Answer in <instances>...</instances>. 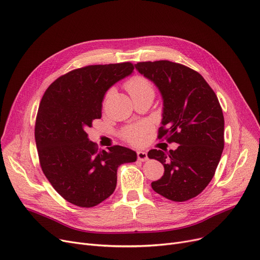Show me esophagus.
Here are the masks:
<instances>
[{
    "mask_svg": "<svg viewBox=\"0 0 260 260\" xmlns=\"http://www.w3.org/2000/svg\"><path fill=\"white\" fill-rule=\"evenodd\" d=\"M137 158H138V160H140V161H146V160L148 159L147 153H146V152H143V151H138V152H137Z\"/></svg>",
    "mask_w": 260,
    "mask_h": 260,
    "instance_id": "1",
    "label": "esophagus"
}]
</instances>
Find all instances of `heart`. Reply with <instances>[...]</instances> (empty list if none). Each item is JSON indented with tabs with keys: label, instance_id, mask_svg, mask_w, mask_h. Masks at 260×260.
<instances>
[{
	"label": "heart",
	"instance_id": "obj_1",
	"mask_svg": "<svg viewBox=\"0 0 260 260\" xmlns=\"http://www.w3.org/2000/svg\"><path fill=\"white\" fill-rule=\"evenodd\" d=\"M125 88L128 91V93L131 94L132 98L135 97V95L142 94V93H154V87H153L152 82L143 76H135L132 79H129L125 83ZM111 93H112V91H108L105 94L103 104L106 103ZM144 132H145L144 126L129 127L122 133V137L129 143L138 144L141 142V140L143 138Z\"/></svg>",
	"mask_w": 260,
	"mask_h": 260
}]
</instances>
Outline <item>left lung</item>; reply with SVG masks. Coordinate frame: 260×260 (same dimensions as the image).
I'll return each mask as SVG.
<instances>
[{
  "label": "left lung",
  "instance_id": "left-lung-1",
  "mask_svg": "<svg viewBox=\"0 0 260 260\" xmlns=\"http://www.w3.org/2000/svg\"><path fill=\"white\" fill-rule=\"evenodd\" d=\"M136 70L153 81L163 99L158 139L179 146L173 151L151 149L147 156L165 167L152 182L156 193L183 202L199 195L215 175L224 147V118L214 90L187 66L161 60L139 62Z\"/></svg>",
  "mask_w": 260,
  "mask_h": 260
}]
</instances>
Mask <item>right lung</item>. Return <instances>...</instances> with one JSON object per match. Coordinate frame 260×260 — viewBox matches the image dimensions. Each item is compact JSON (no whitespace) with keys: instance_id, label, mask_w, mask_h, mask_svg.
<instances>
[{"instance_id":"right-lung-1","label":"right lung","mask_w":260,"mask_h":260,"mask_svg":"<svg viewBox=\"0 0 260 260\" xmlns=\"http://www.w3.org/2000/svg\"><path fill=\"white\" fill-rule=\"evenodd\" d=\"M133 71L131 62L77 68L53 81L40 102L35 138L41 169L77 207L92 208L108 198L116 188L118 167L137 160L124 146L99 151L86 134L101 118L107 89Z\"/></svg>"}]
</instances>
